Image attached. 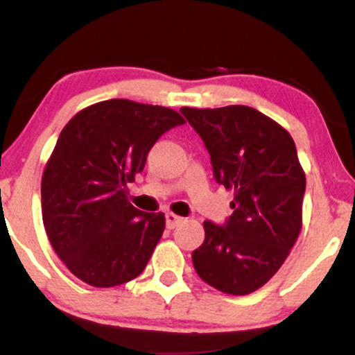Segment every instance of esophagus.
I'll return each instance as SVG.
<instances>
[{
  "label": "esophagus",
  "instance_id": "34e87169",
  "mask_svg": "<svg viewBox=\"0 0 355 355\" xmlns=\"http://www.w3.org/2000/svg\"><path fill=\"white\" fill-rule=\"evenodd\" d=\"M165 218H166V227H168V229H175L178 223L183 222L182 217H178V215L172 214V211H168V214L165 215Z\"/></svg>",
  "mask_w": 355,
  "mask_h": 355
}]
</instances>
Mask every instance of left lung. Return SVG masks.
<instances>
[{
	"instance_id": "1",
	"label": "left lung",
	"mask_w": 355,
	"mask_h": 355,
	"mask_svg": "<svg viewBox=\"0 0 355 355\" xmlns=\"http://www.w3.org/2000/svg\"><path fill=\"white\" fill-rule=\"evenodd\" d=\"M180 112L209 150L215 180L234 191L227 222H203L193 267L220 292L252 294L282 267L302 229L305 173L295 144L284 126L245 105Z\"/></svg>"
}]
</instances>
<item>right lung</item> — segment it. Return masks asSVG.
Segmentation results:
<instances>
[{
	"label": "right lung",
	"mask_w": 355,
	"mask_h": 355,
	"mask_svg": "<svg viewBox=\"0 0 355 355\" xmlns=\"http://www.w3.org/2000/svg\"><path fill=\"white\" fill-rule=\"evenodd\" d=\"M183 123L172 108L115 98L83 108L61 130L42 178L43 225L85 284L115 287L144 272L165 215L135 209L126 183L144 170L155 141Z\"/></svg>",
	"instance_id": "1"
}]
</instances>
